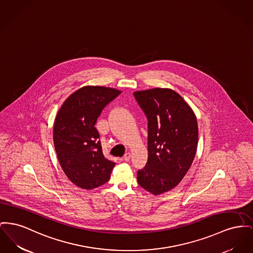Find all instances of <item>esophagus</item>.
I'll use <instances>...</instances> for the list:
<instances>
[{
	"label": "esophagus",
	"instance_id": "obj_1",
	"mask_svg": "<svg viewBox=\"0 0 253 253\" xmlns=\"http://www.w3.org/2000/svg\"><path fill=\"white\" fill-rule=\"evenodd\" d=\"M130 159H131V154H130L129 152H127V153L124 155V157H123V161H124V162H129Z\"/></svg>",
	"mask_w": 253,
	"mask_h": 253
}]
</instances>
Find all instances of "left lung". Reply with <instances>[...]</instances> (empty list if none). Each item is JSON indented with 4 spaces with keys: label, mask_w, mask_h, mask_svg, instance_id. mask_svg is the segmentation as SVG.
Returning <instances> with one entry per match:
<instances>
[{
    "label": "left lung",
    "mask_w": 253,
    "mask_h": 253,
    "mask_svg": "<svg viewBox=\"0 0 253 253\" xmlns=\"http://www.w3.org/2000/svg\"><path fill=\"white\" fill-rule=\"evenodd\" d=\"M148 120V161L137 171L138 184L154 195L177 186L193 163L198 124L192 109L175 90L134 91Z\"/></svg>",
    "instance_id": "1"
}]
</instances>
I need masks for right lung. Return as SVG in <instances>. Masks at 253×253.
<instances>
[{
  "instance_id": "right-lung-1",
  "label": "right lung",
  "mask_w": 253,
  "mask_h": 253,
  "mask_svg": "<svg viewBox=\"0 0 253 253\" xmlns=\"http://www.w3.org/2000/svg\"><path fill=\"white\" fill-rule=\"evenodd\" d=\"M120 90L87 86L76 90L61 106L53 127V142L60 165L75 185L92 189L106 183L115 163L102 153L94 125L102 110Z\"/></svg>"
}]
</instances>
